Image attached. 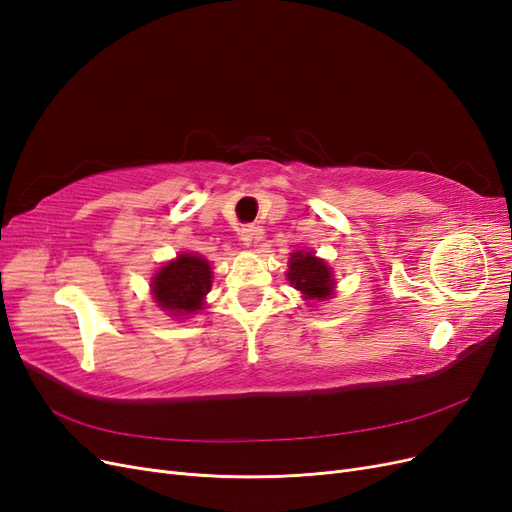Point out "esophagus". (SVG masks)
<instances>
[{"mask_svg": "<svg viewBox=\"0 0 512 512\" xmlns=\"http://www.w3.org/2000/svg\"><path fill=\"white\" fill-rule=\"evenodd\" d=\"M260 235H262V232H260L258 226H245V228L239 230V241L243 245H252V241L260 239Z\"/></svg>", "mask_w": 512, "mask_h": 512, "instance_id": "34e87169", "label": "esophagus"}]
</instances>
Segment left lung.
I'll return each instance as SVG.
<instances>
[{
	"mask_svg": "<svg viewBox=\"0 0 512 512\" xmlns=\"http://www.w3.org/2000/svg\"><path fill=\"white\" fill-rule=\"evenodd\" d=\"M288 282L301 290L305 301H327L331 299L335 280L331 267L314 252H292L286 271Z\"/></svg>",
	"mask_w": 512,
	"mask_h": 512,
	"instance_id": "8db88e82",
	"label": "left lung"
}]
</instances>
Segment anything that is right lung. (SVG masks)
Masks as SVG:
<instances>
[{"mask_svg": "<svg viewBox=\"0 0 512 512\" xmlns=\"http://www.w3.org/2000/svg\"><path fill=\"white\" fill-rule=\"evenodd\" d=\"M213 271L209 260L198 254H179L153 275L151 292L168 316H188L203 309L211 290Z\"/></svg>", "mask_w": 512, "mask_h": 512, "instance_id": "1", "label": "right lung"}]
</instances>
